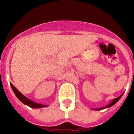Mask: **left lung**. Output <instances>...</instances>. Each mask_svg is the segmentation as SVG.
Here are the masks:
<instances>
[{
  "label": "left lung",
  "mask_w": 134,
  "mask_h": 134,
  "mask_svg": "<svg viewBox=\"0 0 134 134\" xmlns=\"http://www.w3.org/2000/svg\"><path fill=\"white\" fill-rule=\"evenodd\" d=\"M123 94H121V95H120L119 97L116 98V99H113L112 101H111V103H110V104H109L108 105H107V106H105V107H101V108H97V109H94V110H102V109H106V108H108V107H111V106H113V105H115V104L116 103L118 102V100H119V99H121V97H122Z\"/></svg>",
  "instance_id": "obj_1"
}]
</instances>
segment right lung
<instances>
[{
  "instance_id": "right-lung-1",
  "label": "right lung",
  "mask_w": 134,
  "mask_h": 134,
  "mask_svg": "<svg viewBox=\"0 0 134 134\" xmlns=\"http://www.w3.org/2000/svg\"><path fill=\"white\" fill-rule=\"evenodd\" d=\"M10 86H11L12 89H13V91L14 93H15V94L16 95V97L18 98V99L21 100V102L23 103H24L25 105H27V106H29V107H32V108H35V109L48 107V105H41V104H40V103H35L34 102V101H32V100H29V99H27L26 97H25L23 94H21L19 91L16 89L15 86L13 85V84L10 83Z\"/></svg>"
}]
</instances>
